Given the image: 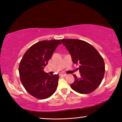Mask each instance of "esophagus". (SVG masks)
I'll list each match as a JSON object with an SVG mask.
<instances>
[{"label":"esophagus","mask_w":122,"mask_h":122,"mask_svg":"<svg viewBox=\"0 0 122 122\" xmlns=\"http://www.w3.org/2000/svg\"><path fill=\"white\" fill-rule=\"evenodd\" d=\"M59 76L60 77H65V76H66V74H60Z\"/></svg>","instance_id":"1"}]
</instances>
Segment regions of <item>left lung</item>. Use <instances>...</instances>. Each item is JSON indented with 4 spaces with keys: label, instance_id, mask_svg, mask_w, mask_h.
<instances>
[{
    "label": "left lung",
    "instance_id": "1",
    "mask_svg": "<svg viewBox=\"0 0 122 122\" xmlns=\"http://www.w3.org/2000/svg\"><path fill=\"white\" fill-rule=\"evenodd\" d=\"M71 56L73 62L79 65L81 77L75 74V81L71 87L82 94H90L100 86L104 77L105 64L98 51L89 43L78 39L60 40Z\"/></svg>",
    "mask_w": 122,
    "mask_h": 122
}]
</instances>
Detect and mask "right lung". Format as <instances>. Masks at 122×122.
<instances>
[{"label": "right lung", "mask_w": 122, "mask_h": 122, "mask_svg": "<svg viewBox=\"0 0 122 122\" xmlns=\"http://www.w3.org/2000/svg\"><path fill=\"white\" fill-rule=\"evenodd\" d=\"M59 44V40L39 41L28 48L20 61V81L27 92L36 98H48L56 90L59 75H49L44 69Z\"/></svg>", "instance_id": "obj_1"}]
</instances>
